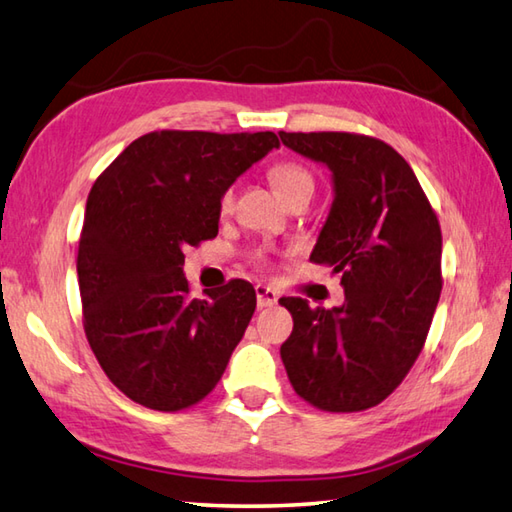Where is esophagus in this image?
I'll return each mask as SVG.
<instances>
[{
	"mask_svg": "<svg viewBox=\"0 0 512 512\" xmlns=\"http://www.w3.org/2000/svg\"><path fill=\"white\" fill-rule=\"evenodd\" d=\"M278 301V294L274 292L272 287L267 285H256V303L258 310H265V307H272Z\"/></svg>",
	"mask_w": 512,
	"mask_h": 512,
	"instance_id": "34e87169",
	"label": "esophagus"
}]
</instances>
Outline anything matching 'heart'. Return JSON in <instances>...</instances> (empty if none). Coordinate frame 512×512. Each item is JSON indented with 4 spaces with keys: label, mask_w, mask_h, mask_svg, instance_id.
Instances as JSON below:
<instances>
[{
    "label": "heart",
    "mask_w": 512,
    "mask_h": 512,
    "mask_svg": "<svg viewBox=\"0 0 512 512\" xmlns=\"http://www.w3.org/2000/svg\"><path fill=\"white\" fill-rule=\"evenodd\" d=\"M269 180H272L274 189L281 194L287 202L301 196V194H314V178L312 173L307 171L305 167L296 165V162H278V165L272 167V171H269ZM231 198H234V194H231V189H227L223 194V200H220V207L223 209H229L231 205ZM254 260L258 265L265 263V254H256Z\"/></svg>",
    "instance_id": "b5f03b06"
}]
</instances>
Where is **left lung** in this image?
I'll return each mask as SVG.
<instances>
[{
  "instance_id": "left-lung-1",
  "label": "left lung",
  "mask_w": 512,
  "mask_h": 512,
  "mask_svg": "<svg viewBox=\"0 0 512 512\" xmlns=\"http://www.w3.org/2000/svg\"><path fill=\"white\" fill-rule=\"evenodd\" d=\"M332 171L334 200L310 260L341 272L345 303L287 296L281 359L298 397L327 412L368 410L406 379L441 294V229L417 176L390 144L356 133H278Z\"/></svg>"
}]
</instances>
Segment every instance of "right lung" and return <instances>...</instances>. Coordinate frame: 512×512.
I'll use <instances>...</instances> for the list:
<instances>
[{
  "instance_id": "right-lung-1",
  "label": "right lung",
  "mask_w": 512,
  "mask_h": 512,
  "mask_svg": "<svg viewBox=\"0 0 512 512\" xmlns=\"http://www.w3.org/2000/svg\"><path fill=\"white\" fill-rule=\"evenodd\" d=\"M278 147L272 131H153L95 180L77 252L84 332L131 401L176 412L223 376L256 292L236 278L191 298L182 252L216 238L225 191Z\"/></svg>"
}]
</instances>
